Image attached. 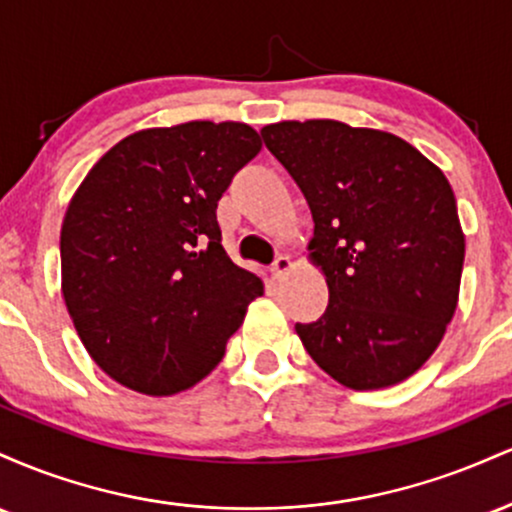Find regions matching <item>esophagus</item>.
Here are the masks:
<instances>
[{"label":"esophagus","mask_w":512,"mask_h":512,"mask_svg":"<svg viewBox=\"0 0 512 512\" xmlns=\"http://www.w3.org/2000/svg\"><path fill=\"white\" fill-rule=\"evenodd\" d=\"M291 267H293V262H291V257H286V255H281V257H276V262L272 264V276L276 281H281L284 279L286 274L291 272Z\"/></svg>","instance_id":"esophagus-1"}]
</instances>
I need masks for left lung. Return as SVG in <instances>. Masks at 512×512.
<instances>
[{
	"label": "left lung",
	"mask_w": 512,
	"mask_h": 512,
	"mask_svg": "<svg viewBox=\"0 0 512 512\" xmlns=\"http://www.w3.org/2000/svg\"><path fill=\"white\" fill-rule=\"evenodd\" d=\"M308 199L310 262L330 303L296 325L310 358L349 390H383L438 349L460 298L464 233L448 178L409 142L339 120L262 127Z\"/></svg>",
	"instance_id": "obj_1"
}]
</instances>
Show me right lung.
I'll return each instance as SVG.
<instances>
[{"instance_id":"right-lung-1","label":"right lung","mask_w":512,"mask_h":512,"mask_svg":"<svg viewBox=\"0 0 512 512\" xmlns=\"http://www.w3.org/2000/svg\"><path fill=\"white\" fill-rule=\"evenodd\" d=\"M260 149L245 122L142 129L74 192L60 233L62 296L115 383L170 397L219 366L264 284L226 255L216 207Z\"/></svg>"}]
</instances>
